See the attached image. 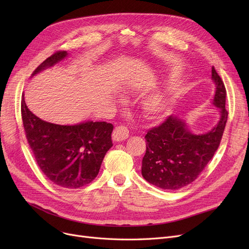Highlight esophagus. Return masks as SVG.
<instances>
[{
	"label": "esophagus",
	"instance_id": "1",
	"mask_svg": "<svg viewBox=\"0 0 249 249\" xmlns=\"http://www.w3.org/2000/svg\"><path fill=\"white\" fill-rule=\"evenodd\" d=\"M114 141H123L129 137V130L125 126H118L112 134Z\"/></svg>",
	"mask_w": 249,
	"mask_h": 249
}]
</instances>
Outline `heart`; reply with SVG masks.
I'll return each instance as SVG.
<instances>
[{
  "mask_svg": "<svg viewBox=\"0 0 249 249\" xmlns=\"http://www.w3.org/2000/svg\"><path fill=\"white\" fill-rule=\"evenodd\" d=\"M166 103H167L166 95L164 93H159L154 95L153 97H151L147 101L145 109L148 114H151V115L159 114L165 108Z\"/></svg>",
  "mask_w": 249,
  "mask_h": 249,
  "instance_id": "1",
  "label": "heart"
}]
</instances>
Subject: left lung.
<instances>
[{
    "instance_id": "left-lung-1",
    "label": "left lung",
    "mask_w": 249,
    "mask_h": 249,
    "mask_svg": "<svg viewBox=\"0 0 249 249\" xmlns=\"http://www.w3.org/2000/svg\"><path fill=\"white\" fill-rule=\"evenodd\" d=\"M215 84L213 104L219 108L220 119L210 131L192 133L186 121L171 115L145 135L146 152L141 174L149 184L163 190H178L193 182L212 160L219 147L228 118L225 109L226 89L212 68Z\"/></svg>"
}]
</instances>
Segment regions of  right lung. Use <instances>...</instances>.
<instances>
[{
	"mask_svg": "<svg viewBox=\"0 0 249 249\" xmlns=\"http://www.w3.org/2000/svg\"><path fill=\"white\" fill-rule=\"evenodd\" d=\"M57 51L33 71L32 76L68 57ZM23 125L38 166L53 184L78 189L98 176L105 154L113 146V125L85 121L74 125L49 123L34 115L24 97L21 103Z\"/></svg>",
	"mask_w": 249,
	"mask_h": 249,
	"instance_id": "right-lung-1",
	"label": "right lung"
}]
</instances>
